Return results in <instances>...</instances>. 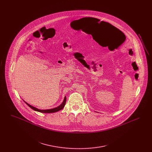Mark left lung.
<instances>
[{"instance_id": "left-lung-1", "label": "left lung", "mask_w": 152, "mask_h": 152, "mask_svg": "<svg viewBox=\"0 0 152 152\" xmlns=\"http://www.w3.org/2000/svg\"><path fill=\"white\" fill-rule=\"evenodd\" d=\"M101 22H102V21H101ZM106 23H107V22H106ZM109 24H110V23H109ZM111 25H112V24H111ZM114 27H115V26H114ZM115 28H116V27H115Z\"/></svg>"}]
</instances>
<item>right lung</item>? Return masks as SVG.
<instances>
[{
	"mask_svg": "<svg viewBox=\"0 0 152 152\" xmlns=\"http://www.w3.org/2000/svg\"><path fill=\"white\" fill-rule=\"evenodd\" d=\"M24 101V100H23ZM24 101V102L29 107L31 108L33 110L37 111V112H41V113H55V112H56L58 111H59L60 110H61L64 107L65 105V102H66V96L64 97V100L63 101V102L57 107L56 108H54L52 109H45V110H40V109H39L36 108L35 107L29 104H28L27 102H26V101Z\"/></svg>",
	"mask_w": 152,
	"mask_h": 152,
	"instance_id": "1",
	"label": "right lung"
}]
</instances>
